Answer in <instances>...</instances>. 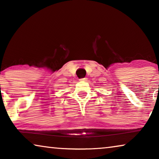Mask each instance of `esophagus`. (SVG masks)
<instances>
[{
	"label": "esophagus",
	"instance_id": "34e87169",
	"mask_svg": "<svg viewBox=\"0 0 159 159\" xmlns=\"http://www.w3.org/2000/svg\"><path fill=\"white\" fill-rule=\"evenodd\" d=\"M80 80H81V81L86 82V81H88V78H82V79H81Z\"/></svg>",
	"mask_w": 159,
	"mask_h": 159
}]
</instances>
